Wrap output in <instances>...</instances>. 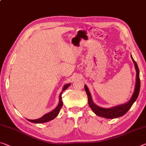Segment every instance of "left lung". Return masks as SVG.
<instances>
[{
  "label": "left lung",
  "instance_id": "8db88e82",
  "mask_svg": "<svg viewBox=\"0 0 146 146\" xmlns=\"http://www.w3.org/2000/svg\"><path fill=\"white\" fill-rule=\"evenodd\" d=\"M132 60L134 62V67H135L136 71V84H135V88H134V91L131 96V98L129 100V102L123 104L118 105L117 106H114L109 108H102L96 105L92 100V97L89 91L88 87L85 85V90L86 91L87 95V98H88V103L89 106H90L93 111L96 115L100 117H104L106 119H114L119 117H121L123 115H125L127 112L129 111V110L131 108V106H133L134 102L137 99L139 92H140V72L137 64L135 60L133 59V57L131 55Z\"/></svg>",
  "mask_w": 146,
  "mask_h": 146
}]
</instances>
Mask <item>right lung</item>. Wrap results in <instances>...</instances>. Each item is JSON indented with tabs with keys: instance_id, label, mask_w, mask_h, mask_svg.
I'll return each mask as SVG.
<instances>
[{
	"instance_id": "add662e5",
	"label": "right lung",
	"mask_w": 146,
	"mask_h": 146,
	"mask_svg": "<svg viewBox=\"0 0 146 146\" xmlns=\"http://www.w3.org/2000/svg\"><path fill=\"white\" fill-rule=\"evenodd\" d=\"M70 84H65L63 87V88L62 89V91L60 92V95H59V104H58V106L55 108L53 110L49 113L45 114L42 117H40L39 119H27L29 121L32 122V123H46L48 121H50L53 119H55L56 117H57L58 114L59 113L60 110L61 109V108L62 106V93L64 90L68 88V87L70 86Z\"/></svg>"
}]
</instances>
